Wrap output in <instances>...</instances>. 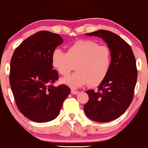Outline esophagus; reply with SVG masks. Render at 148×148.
I'll return each mask as SVG.
<instances>
[{
  "mask_svg": "<svg viewBox=\"0 0 148 148\" xmlns=\"http://www.w3.org/2000/svg\"><path fill=\"white\" fill-rule=\"evenodd\" d=\"M79 93V91H76V90H71V94H73V95H75V94H77Z\"/></svg>",
  "mask_w": 148,
  "mask_h": 148,
  "instance_id": "1",
  "label": "esophagus"
}]
</instances>
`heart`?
<instances>
[{
  "mask_svg": "<svg viewBox=\"0 0 148 148\" xmlns=\"http://www.w3.org/2000/svg\"><path fill=\"white\" fill-rule=\"evenodd\" d=\"M52 63L61 75L65 77L75 69L77 72L62 79L63 84L72 88L86 85L96 87L108 75L112 63V52L106 45L91 40H78L69 47L67 53L56 49Z\"/></svg>",
  "mask_w": 148,
  "mask_h": 148,
  "instance_id": "1",
  "label": "heart"
}]
</instances>
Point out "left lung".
<instances>
[{
	"label": "left lung",
	"instance_id": "1",
	"mask_svg": "<svg viewBox=\"0 0 148 148\" xmlns=\"http://www.w3.org/2000/svg\"><path fill=\"white\" fill-rule=\"evenodd\" d=\"M86 35L98 36L106 42L112 52V63L98 91L86 92L89 100L84 111L93 121L109 122L121 116L132 102L137 79L136 60L129 44L113 32L101 29Z\"/></svg>",
	"mask_w": 148,
	"mask_h": 148
}]
</instances>
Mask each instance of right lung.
<instances>
[{"label": "right lung", "instance_id": "obj_1", "mask_svg": "<svg viewBox=\"0 0 148 148\" xmlns=\"http://www.w3.org/2000/svg\"><path fill=\"white\" fill-rule=\"evenodd\" d=\"M63 40L57 34L40 31L24 40L13 52L9 81L16 105L29 120L46 123L58 116L71 90L52 69V55Z\"/></svg>", "mask_w": 148, "mask_h": 148}]
</instances>
